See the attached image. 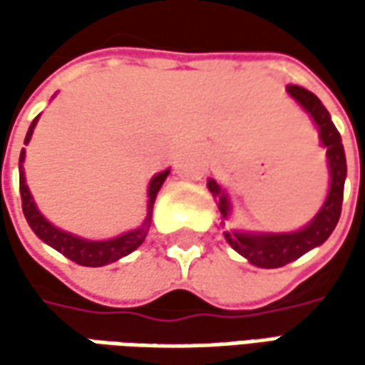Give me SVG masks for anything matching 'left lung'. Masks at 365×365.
<instances>
[{
  "label": "left lung",
  "mask_w": 365,
  "mask_h": 365,
  "mask_svg": "<svg viewBox=\"0 0 365 365\" xmlns=\"http://www.w3.org/2000/svg\"><path fill=\"white\" fill-rule=\"evenodd\" d=\"M287 93L294 99V103L311 118L313 125L319 132V142L327 150V168H329V190L325 203L317 211V215L304 227L294 232H242L233 230L225 232V240L237 254H242L250 264L258 268H280L287 266L302 254L311 252L327 242L337 221L341 215L344 203V185L347 176L345 164V150L341 144V135L331 121L329 111L319 101V97L299 85H288ZM207 189L217 201V209L223 219L230 217L232 203L230 195L219 185L215 178L207 180Z\"/></svg>",
  "instance_id": "1"
}]
</instances>
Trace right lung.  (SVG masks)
Instances as JSON below:
<instances>
[{
	"label": "right lung",
	"mask_w": 365,
	"mask_h": 365,
	"mask_svg": "<svg viewBox=\"0 0 365 365\" xmlns=\"http://www.w3.org/2000/svg\"><path fill=\"white\" fill-rule=\"evenodd\" d=\"M38 118H40V115H38ZM38 118L30 123L24 144H28V142L32 140V133H34ZM24 160H26V150L21 148L20 195L21 209H24V215H26L28 225L32 227V232H34L44 244H48L50 247H54L56 252H61L63 256H66L68 259H73V262H77L81 266H91V268H99V266H107V264H111V262H118V259L123 258V256H128V254H132L133 250H138L140 245L144 244L148 230H150V223H152V209H154L156 195H158V190H160V187L164 185L166 176L170 175V168H166V170H162V173H158V175H154L150 178V185H148L146 217H144L140 227H135L132 232L121 233V235H115V237H111V240H87V237H81V235L64 232L61 227L52 225L48 219L40 213L34 197H32V192H30L28 185H26Z\"/></svg>",
	"instance_id": "1"
}]
</instances>
